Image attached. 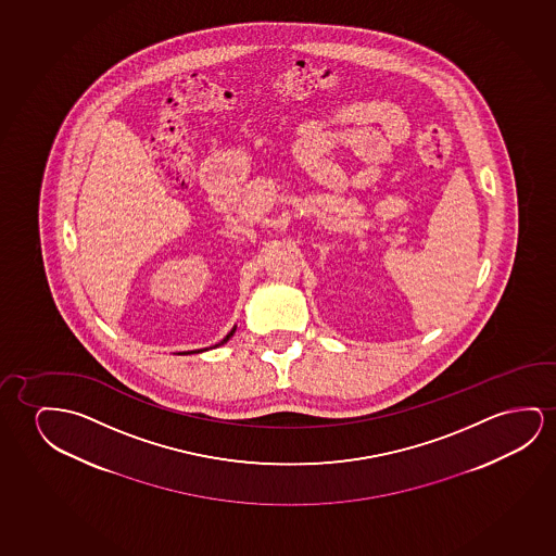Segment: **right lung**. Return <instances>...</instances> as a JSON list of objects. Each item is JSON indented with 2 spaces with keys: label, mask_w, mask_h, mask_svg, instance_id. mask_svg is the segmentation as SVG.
<instances>
[{
  "label": "right lung",
  "mask_w": 556,
  "mask_h": 556,
  "mask_svg": "<svg viewBox=\"0 0 556 556\" xmlns=\"http://www.w3.org/2000/svg\"><path fill=\"white\" fill-rule=\"evenodd\" d=\"M235 330H237V325H235L233 329L229 330V334H227L226 339L222 340V342H219V344H216V346H212V348H217V346H222V344H226L227 340H229V339H231V337H233ZM206 350H208V348H204V350H193V352H189V354H201V352H206Z\"/></svg>",
  "instance_id": "right-lung-1"
}]
</instances>
